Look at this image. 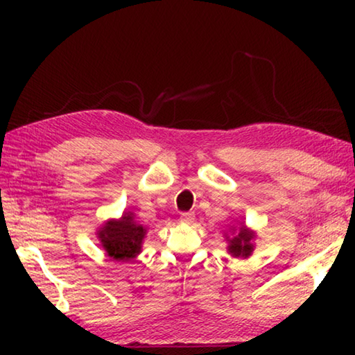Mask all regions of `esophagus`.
<instances>
[{"label":"esophagus","mask_w":355,"mask_h":355,"mask_svg":"<svg viewBox=\"0 0 355 355\" xmlns=\"http://www.w3.org/2000/svg\"><path fill=\"white\" fill-rule=\"evenodd\" d=\"M194 218H196L194 213H191V211L180 214V220H182L183 224H192V222H194Z\"/></svg>","instance_id":"esophagus-1"}]
</instances>
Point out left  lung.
Wrapping results in <instances>:
<instances>
[{"instance_id":"8db88e82","label":"left lung","mask_w":355,"mask_h":355,"mask_svg":"<svg viewBox=\"0 0 355 355\" xmlns=\"http://www.w3.org/2000/svg\"><path fill=\"white\" fill-rule=\"evenodd\" d=\"M252 238H254V235L249 230H245L244 227H241L236 235L230 239L228 250L232 252L233 257H249L250 252L254 250V245L250 243Z\"/></svg>"}]
</instances>
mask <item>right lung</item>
<instances>
[{
	"mask_svg": "<svg viewBox=\"0 0 355 355\" xmlns=\"http://www.w3.org/2000/svg\"><path fill=\"white\" fill-rule=\"evenodd\" d=\"M146 228L137 224L131 214H123L122 219L110 220L98 232L107 255L114 260L128 261L141 252L142 239L146 236Z\"/></svg>",
	"mask_w": 355,
	"mask_h": 355,
	"instance_id": "add662e5",
	"label": "right lung"
}]
</instances>
